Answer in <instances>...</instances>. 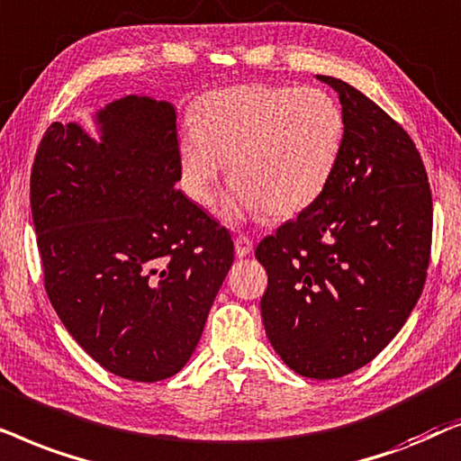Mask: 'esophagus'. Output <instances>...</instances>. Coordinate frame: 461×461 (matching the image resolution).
<instances>
[{
  "instance_id": "1",
  "label": "esophagus",
  "mask_w": 461,
  "mask_h": 461,
  "mask_svg": "<svg viewBox=\"0 0 461 461\" xmlns=\"http://www.w3.org/2000/svg\"><path fill=\"white\" fill-rule=\"evenodd\" d=\"M234 249L238 257H247L253 253V240L249 236H238L234 240Z\"/></svg>"
}]
</instances>
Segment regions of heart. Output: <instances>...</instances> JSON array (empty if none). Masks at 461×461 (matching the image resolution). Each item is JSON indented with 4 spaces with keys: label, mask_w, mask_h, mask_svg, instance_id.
<instances>
[{
    "label": "heart",
    "mask_w": 461,
    "mask_h": 461,
    "mask_svg": "<svg viewBox=\"0 0 461 461\" xmlns=\"http://www.w3.org/2000/svg\"><path fill=\"white\" fill-rule=\"evenodd\" d=\"M343 137L339 103L321 88L244 84L208 92L179 140L183 185L198 204H212L227 164L225 221L294 217L329 187Z\"/></svg>",
    "instance_id": "b5f03b06"
}]
</instances>
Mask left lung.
I'll return each instance as SVG.
<instances>
[{"label":"left lung","instance_id":"obj_1","mask_svg":"<svg viewBox=\"0 0 461 461\" xmlns=\"http://www.w3.org/2000/svg\"><path fill=\"white\" fill-rule=\"evenodd\" d=\"M346 137L329 187L257 247L267 272L261 318L294 373L337 379L371 363L420 299L432 242V195L413 140L341 79Z\"/></svg>","mask_w":461,"mask_h":461}]
</instances>
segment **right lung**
Listing matches in <instances>:
<instances>
[{
	"instance_id": "right-lung-1",
	"label": "right lung",
	"mask_w": 461,
	"mask_h": 461,
	"mask_svg": "<svg viewBox=\"0 0 461 461\" xmlns=\"http://www.w3.org/2000/svg\"><path fill=\"white\" fill-rule=\"evenodd\" d=\"M54 122L31 170V219L52 308L103 369L159 382L192 358L231 261L225 227L187 198L176 112L128 95Z\"/></svg>"
}]
</instances>
